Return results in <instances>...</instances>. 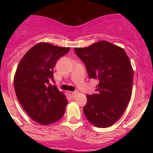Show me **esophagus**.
Instances as JSON below:
<instances>
[{
	"instance_id": "obj_1",
	"label": "esophagus",
	"mask_w": 153,
	"mask_h": 153,
	"mask_svg": "<svg viewBox=\"0 0 153 153\" xmlns=\"http://www.w3.org/2000/svg\"><path fill=\"white\" fill-rule=\"evenodd\" d=\"M68 94L71 95L72 97L74 98L75 96H76V95L78 94V91H73V92H71V91H69V92H68Z\"/></svg>"
}]
</instances>
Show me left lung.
I'll return each instance as SVG.
<instances>
[{
  "label": "left lung",
  "instance_id": "obj_1",
  "mask_svg": "<svg viewBox=\"0 0 153 153\" xmlns=\"http://www.w3.org/2000/svg\"><path fill=\"white\" fill-rule=\"evenodd\" d=\"M90 78L99 80L97 94L87 95L83 111L95 127L106 128L120 119L130 101L133 69L124 49L106 41L75 48Z\"/></svg>",
  "mask_w": 153,
  "mask_h": 153
}]
</instances>
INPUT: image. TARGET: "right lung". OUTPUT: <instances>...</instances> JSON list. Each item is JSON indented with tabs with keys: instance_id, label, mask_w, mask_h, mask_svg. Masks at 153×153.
I'll list each match as a JSON object with an SVG mask.
<instances>
[{
	"instance_id": "add662e5",
	"label": "right lung",
	"mask_w": 153,
	"mask_h": 153,
	"mask_svg": "<svg viewBox=\"0 0 153 153\" xmlns=\"http://www.w3.org/2000/svg\"><path fill=\"white\" fill-rule=\"evenodd\" d=\"M70 47L39 42L28 51L21 59L13 78L17 99L26 113L42 125L52 124L62 117L68 101L55 85L54 67Z\"/></svg>"
}]
</instances>
